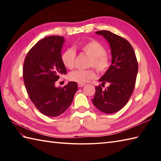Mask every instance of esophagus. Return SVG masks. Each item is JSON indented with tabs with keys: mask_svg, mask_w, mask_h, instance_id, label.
I'll return each mask as SVG.
<instances>
[{
	"mask_svg": "<svg viewBox=\"0 0 161 161\" xmlns=\"http://www.w3.org/2000/svg\"><path fill=\"white\" fill-rule=\"evenodd\" d=\"M77 85H78V87L81 88V87H83L85 84H81V83H79Z\"/></svg>",
	"mask_w": 161,
	"mask_h": 161,
	"instance_id": "1",
	"label": "esophagus"
}]
</instances>
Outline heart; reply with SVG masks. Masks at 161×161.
Segmentation results:
<instances>
[{
	"label": "heart",
	"instance_id": "obj_1",
	"mask_svg": "<svg viewBox=\"0 0 161 161\" xmlns=\"http://www.w3.org/2000/svg\"><path fill=\"white\" fill-rule=\"evenodd\" d=\"M80 49L90 57L88 66H93L101 73L107 72L111 65V57L105 52V47L100 42L95 40L84 43L80 46ZM76 53L73 49H67L61 54V59L64 66L71 69L75 66ZM96 77L93 68L86 70H75L68 74V79L77 83H86L91 79Z\"/></svg>",
	"mask_w": 161,
	"mask_h": 161
}]
</instances>
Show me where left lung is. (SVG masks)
Listing matches in <instances>:
<instances>
[{"instance_id": "1", "label": "left lung", "mask_w": 161, "mask_h": 161, "mask_svg": "<svg viewBox=\"0 0 161 161\" xmlns=\"http://www.w3.org/2000/svg\"><path fill=\"white\" fill-rule=\"evenodd\" d=\"M95 33L108 42L112 59L110 67L99 80L102 86L106 83L109 86L105 90L101 86H95L92 102L100 111L111 114L124 107L131 96L138 70V61L128 41L107 30Z\"/></svg>"}]
</instances>
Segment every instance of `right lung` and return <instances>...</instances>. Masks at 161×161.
I'll use <instances>...</instances> for the list:
<instances>
[{
	"mask_svg": "<svg viewBox=\"0 0 161 161\" xmlns=\"http://www.w3.org/2000/svg\"><path fill=\"white\" fill-rule=\"evenodd\" d=\"M64 42L62 36H47L30 50L24 61L23 81L30 100L42 114L49 117L62 114L78 89L75 81L61 88L55 86L60 75L66 73L61 59Z\"/></svg>",
	"mask_w": 161,
	"mask_h": 161,
	"instance_id": "1",
	"label": "right lung"
}]
</instances>
